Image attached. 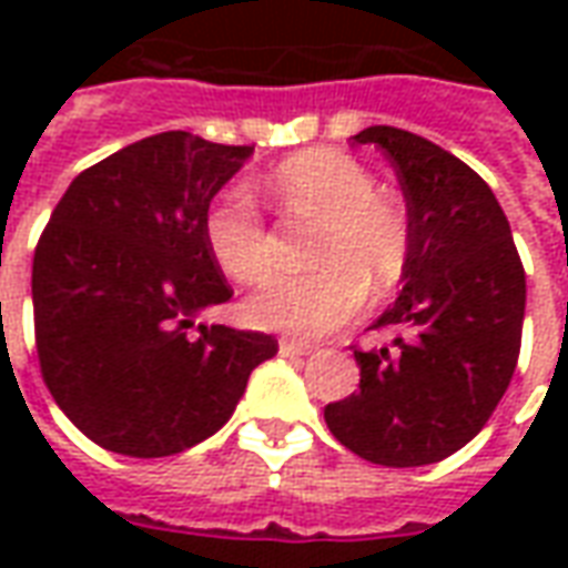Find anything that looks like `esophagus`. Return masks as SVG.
<instances>
[{"mask_svg":"<svg viewBox=\"0 0 568 568\" xmlns=\"http://www.w3.org/2000/svg\"><path fill=\"white\" fill-rule=\"evenodd\" d=\"M313 353V346L301 344V341H280V356L295 358V356H307Z\"/></svg>","mask_w":568,"mask_h":568,"instance_id":"1","label":"esophagus"}]
</instances>
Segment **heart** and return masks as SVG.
<instances>
[{"mask_svg": "<svg viewBox=\"0 0 568 568\" xmlns=\"http://www.w3.org/2000/svg\"><path fill=\"white\" fill-rule=\"evenodd\" d=\"M276 203L310 215L322 231L310 248L316 271L271 276L246 301V320L267 332L322 337L356 320L368 285L383 295L402 283L414 231L405 203L377 191L374 175L344 151L310 149L271 173ZM212 258L236 283H258L271 271V236L258 200L240 182L219 187L203 212Z\"/></svg>", "mask_w": 568, "mask_h": 568, "instance_id": "1", "label": "heart"}]
</instances>
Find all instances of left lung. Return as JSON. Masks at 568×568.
<instances>
[{"instance_id": "1", "label": "left lung", "mask_w": 568, "mask_h": 568, "mask_svg": "<svg viewBox=\"0 0 568 568\" xmlns=\"http://www.w3.org/2000/svg\"><path fill=\"white\" fill-rule=\"evenodd\" d=\"M414 231L402 295L371 328L393 346L356 349L358 393L325 407L346 450L389 468L447 459L487 426L520 356L526 273L511 224L480 175L435 142L377 128Z\"/></svg>"}]
</instances>
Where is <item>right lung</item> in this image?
Segmentation results:
<instances>
[{"mask_svg":"<svg viewBox=\"0 0 568 568\" xmlns=\"http://www.w3.org/2000/svg\"><path fill=\"white\" fill-rule=\"evenodd\" d=\"M252 145L170 130L72 179L32 258L44 386L105 450L173 456L231 419L276 341L197 325L234 288L212 258L203 212Z\"/></svg>","mask_w":568,"mask_h":568,"instance_id":"obj_1","label":"right lung"}]
</instances>
